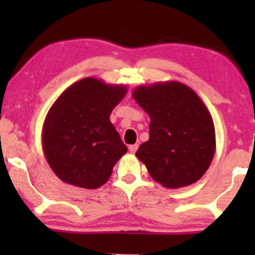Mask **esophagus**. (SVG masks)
Segmentation results:
<instances>
[{"instance_id":"34e87169","label":"esophagus","mask_w":255,"mask_h":255,"mask_svg":"<svg viewBox=\"0 0 255 255\" xmlns=\"http://www.w3.org/2000/svg\"><path fill=\"white\" fill-rule=\"evenodd\" d=\"M128 150H129L130 153H135V151L137 150V144L129 145V146H128Z\"/></svg>"}]
</instances>
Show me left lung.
Returning <instances> with one entry per match:
<instances>
[{
    "label": "left lung",
    "mask_w": 255,
    "mask_h": 255,
    "mask_svg": "<svg viewBox=\"0 0 255 255\" xmlns=\"http://www.w3.org/2000/svg\"><path fill=\"white\" fill-rule=\"evenodd\" d=\"M131 96L151 120L150 139L135 153L151 177L166 188L200 180L215 156L216 131L195 91L178 81H164L137 86Z\"/></svg>",
    "instance_id": "1"
}]
</instances>
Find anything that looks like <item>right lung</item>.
Instances as JSON below:
<instances>
[{
    "label": "right lung",
    "mask_w": 255,
    "mask_h": 255,
    "mask_svg": "<svg viewBox=\"0 0 255 255\" xmlns=\"http://www.w3.org/2000/svg\"><path fill=\"white\" fill-rule=\"evenodd\" d=\"M126 93V85L89 77L71 85L51 105L42 146L61 181L86 189L108 182L114 165L127 152L109 119Z\"/></svg>",
    "instance_id": "add662e5"
}]
</instances>
